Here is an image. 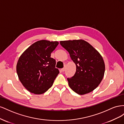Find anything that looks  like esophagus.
<instances>
[{"instance_id": "esophagus-1", "label": "esophagus", "mask_w": 124, "mask_h": 124, "mask_svg": "<svg viewBox=\"0 0 124 124\" xmlns=\"http://www.w3.org/2000/svg\"><path fill=\"white\" fill-rule=\"evenodd\" d=\"M65 69H66L65 67H63V68H62V69H61V70L62 71V72H63V71H65Z\"/></svg>"}]
</instances>
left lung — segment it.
Wrapping results in <instances>:
<instances>
[{
	"mask_svg": "<svg viewBox=\"0 0 124 124\" xmlns=\"http://www.w3.org/2000/svg\"><path fill=\"white\" fill-rule=\"evenodd\" d=\"M60 43L76 65L74 76L67 78L69 87L80 95L93 91L104 77L105 64L102 56L84 40L61 41Z\"/></svg>",
	"mask_w": 124,
	"mask_h": 124,
	"instance_id": "1",
	"label": "left lung"
}]
</instances>
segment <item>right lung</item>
<instances>
[{"instance_id": "1", "label": "right lung", "mask_w": 124, "mask_h": 124, "mask_svg": "<svg viewBox=\"0 0 124 124\" xmlns=\"http://www.w3.org/2000/svg\"><path fill=\"white\" fill-rule=\"evenodd\" d=\"M58 41L41 40L31 44L18 60L16 72L20 81L29 92L42 94L53 84L59 70L51 54L58 46Z\"/></svg>"}]
</instances>
